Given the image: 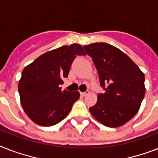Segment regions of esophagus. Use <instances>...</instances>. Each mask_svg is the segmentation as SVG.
Masks as SVG:
<instances>
[{
  "label": "esophagus",
  "instance_id": "34e87169",
  "mask_svg": "<svg viewBox=\"0 0 158 158\" xmlns=\"http://www.w3.org/2000/svg\"><path fill=\"white\" fill-rule=\"evenodd\" d=\"M88 93H89V91L87 90V91H85V92H81V95H82V96H83V97H84V96H86V95H88Z\"/></svg>",
  "mask_w": 158,
  "mask_h": 158
}]
</instances>
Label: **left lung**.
Segmentation results:
<instances>
[{
  "mask_svg": "<svg viewBox=\"0 0 158 158\" xmlns=\"http://www.w3.org/2000/svg\"><path fill=\"white\" fill-rule=\"evenodd\" d=\"M92 58L104 93L89 110L109 127L127 123L136 114L145 94L144 75L130 57L114 46L94 43L84 47Z\"/></svg>",
  "mask_w": 158,
  "mask_h": 158,
  "instance_id": "8db88e82",
  "label": "left lung"
}]
</instances>
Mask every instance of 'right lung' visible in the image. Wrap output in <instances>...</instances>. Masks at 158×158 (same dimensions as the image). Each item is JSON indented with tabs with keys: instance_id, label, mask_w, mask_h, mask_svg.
<instances>
[{
	"instance_id": "1",
	"label": "right lung",
	"mask_w": 158,
	"mask_h": 158,
	"mask_svg": "<svg viewBox=\"0 0 158 158\" xmlns=\"http://www.w3.org/2000/svg\"><path fill=\"white\" fill-rule=\"evenodd\" d=\"M86 55L78 44L65 45L44 53L24 68L19 83L21 105L35 123L50 127L67 117L79 92L61 91L77 56Z\"/></svg>"
}]
</instances>
